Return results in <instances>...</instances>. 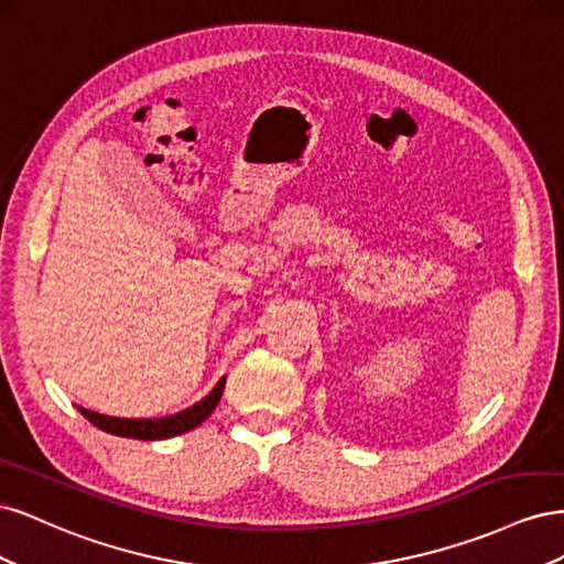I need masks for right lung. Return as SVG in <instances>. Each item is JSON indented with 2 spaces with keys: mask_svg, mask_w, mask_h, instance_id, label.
Here are the masks:
<instances>
[{
  "mask_svg": "<svg viewBox=\"0 0 564 564\" xmlns=\"http://www.w3.org/2000/svg\"><path fill=\"white\" fill-rule=\"evenodd\" d=\"M224 388H226V377L216 383V388L202 402L185 409V412L164 416V419H117V416L96 414L91 409H84L79 404L77 409L82 412V416H87L96 425V429L106 431L110 435L133 437V440H166V437H176L193 431L204 419H209L220 395H224Z\"/></svg>",
  "mask_w": 564,
  "mask_h": 564,
  "instance_id": "right-lung-1",
  "label": "right lung"
}]
</instances>
